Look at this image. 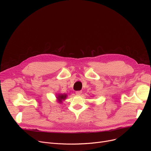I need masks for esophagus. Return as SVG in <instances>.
I'll use <instances>...</instances> for the list:
<instances>
[{
    "label": "esophagus",
    "mask_w": 151,
    "mask_h": 151,
    "mask_svg": "<svg viewBox=\"0 0 151 151\" xmlns=\"http://www.w3.org/2000/svg\"><path fill=\"white\" fill-rule=\"evenodd\" d=\"M82 93V91H76V94L78 95V96H81Z\"/></svg>",
    "instance_id": "34e87169"
}]
</instances>
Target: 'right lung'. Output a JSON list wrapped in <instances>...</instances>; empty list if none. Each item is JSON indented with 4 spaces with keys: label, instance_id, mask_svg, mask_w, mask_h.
<instances>
[{
    "label": "right lung",
    "instance_id": "1",
    "mask_svg": "<svg viewBox=\"0 0 151 151\" xmlns=\"http://www.w3.org/2000/svg\"><path fill=\"white\" fill-rule=\"evenodd\" d=\"M67 93H58L56 94V100L59 104H62L63 101L67 99Z\"/></svg>",
    "mask_w": 151,
    "mask_h": 151
}]
</instances>
